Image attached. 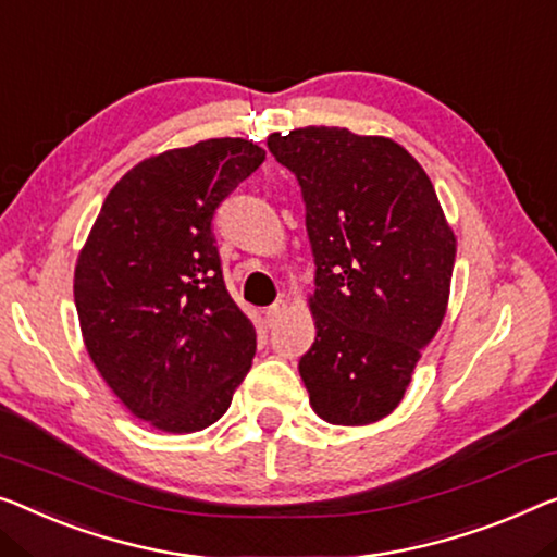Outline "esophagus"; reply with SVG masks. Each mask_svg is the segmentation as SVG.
Here are the masks:
<instances>
[{
  "label": "esophagus",
  "instance_id": "esophagus-1",
  "mask_svg": "<svg viewBox=\"0 0 557 557\" xmlns=\"http://www.w3.org/2000/svg\"><path fill=\"white\" fill-rule=\"evenodd\" d=\"M285 310H287V302L285 300H275V302L268 307V310H264V318H268L270 325H275V322L282 318V314H285Z\"/></svg>",
  "mask_w": 557,
  "mask_h": 557
}]
</instances>
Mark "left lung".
Returning a JSON list of instances; mask_svg holds the SVG:
<instances>
[{"mask_svg": "<svg viewBox=\"0 0 557 557\" xmlns=\"http://www.w3.org/2000/svg\"><path fill=\"white\" fill-rule=\"evenodd\" d=\"M300 182L314 257L310 405L332 425L393 412L445 318L455 235L418 160L387 137L302 127L268 137Z\"/></svg>", "mask_w": 557, "mask_h": 557, "instance_id": "left-lung-1", "label": "left lung"}]
</instances>
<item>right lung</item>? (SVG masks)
Masks as SVG:
<instances>
[{"mask_svg": "<svg viewBox=\"0 0 557 557\" xmlns=\"http://www.w3.org/2000/svg\"><path fill=\"white\" fill-rule=\"evenodd\" d=\"M264 162L250 139H205L139 162L112 187L74 270L82 337L132 414L197 433L227 412L257 335L232 300L212 220Z\"/></svg>", "mask_w": 557, "mask_h": 557, "instance_id": "add662e5", "label": "right lung"}]
</instances>
